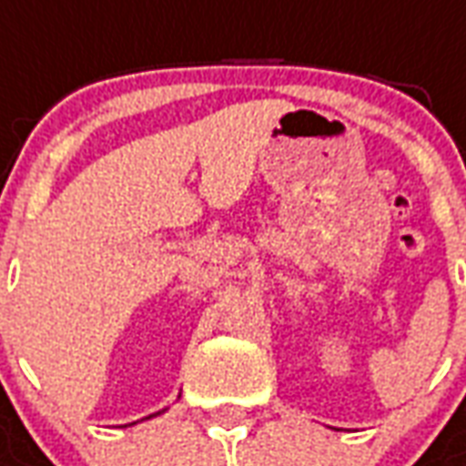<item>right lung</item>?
<instances>
[{"label":"right lung","mask_w":466,"mask_h":466,"mask_svg":"<svg viewBox=\"0 0 466 466\" xmlns=\"http://www.w3.org/2000/svg\"><path fill=\"white\" fill-rule=\"evenodd\" d=\"M162 411H167V410H162ZM162 411H154V414H149V417H144V420H152V417H157V414H162ZM134 424V421H132ZM124 427H127V424H124Z\"/></svg>","instance_id":"right-lung-1"}]
</instances>
